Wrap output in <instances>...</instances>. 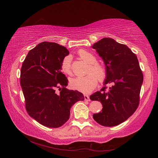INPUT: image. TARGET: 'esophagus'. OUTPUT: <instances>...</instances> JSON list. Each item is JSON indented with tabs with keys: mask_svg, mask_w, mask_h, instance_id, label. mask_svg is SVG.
Masks as SVG:
<instances>
[{
	"mask_svg": "<svg viewBox=\"0 0 158 158\" xmlns=\"http://www.w3.org/2000/svg\"><path fill=\"white\" fill-rule=\"evenodd\" d=\"M84 99H85V100H87V101H89V100H90L89 96L87 95V94L84 95Z\"/></svg>",
	"mask_w": 158,
	"mask_h": 158,
	"instance_id": "1",
	"label": "esophagus"
}]
</instances>
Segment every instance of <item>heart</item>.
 <instances>
[{"instance_id":"obj_1","label":"heart","mask_w":158,"mask_h":158,"mask_svg":"<svg viewBox=\"0 0 158 158\" xmlns=\"http://www.w3.org/2000/svg\"><path fill=\"white\" fill-rule=\"evenodd\" d=\"M78 56L80 59L89 64L87 70V73L89 74L84 77H78L70 79V87L82 93H89L96 88L98 79L100 82L105 81L107 76V70L102 64L96 62V58L90 52L81 49L79 51ZM60 68L66 75H71V58L70 56H66L62 60Z\"/></svg>"}]
</instances>
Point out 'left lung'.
Here are the masks:
<instances>
[{"label":"left lung","mask_w":158,"mask_h":158,"mask_svg":"<svg viewBox=\"0 0 158 158\" xmlns=\"http://www.w3.org/2000/svg\"><path fill=\"white\" fill-rule=\"evenodd\" d=\"M107 70L105 87L90 96L102 103V111L93 115L100 125L112 127L127 120L138 108L143 81L137 57L127 46L111 38H103L92 46ZM111 86L106 90V85Z\"/></svg>","instance_id":"obj_1"}]
</instances>
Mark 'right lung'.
Instances as JSON below:
<instances>
[{
  "instance_id": "add662e5",
  "label": "right lung",
  "mask_w": 158,
  "mask_h": 158,
  "mask_svg": "<svg viewBox=\"0 0 158 158\" xmlns=\"http://www.w3.org/2000/svg\"><path fill=\"white\" fill-rule=\"evenodd\" d=\"M69 54L58 43L42 42L30 50L20 71V85L28 115L41 125L59 127L70 117L71 106L84 100L82 93L66 88L61 62ZM59 88L60 93L56 92Z\"/></svg>"
}]
</instances>
